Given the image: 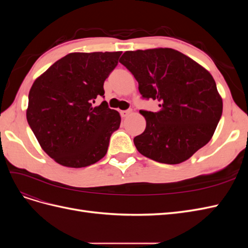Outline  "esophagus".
<instances>
[{
    "instance_id": "obj_1",
    "label": "esophagus",
    "mask_w": 248,
    "mask_h": 248,
    "mask_svg": "<svg viewBox=\"0 0 248 248\" xmlns=\"http://www.w3.org/2000/svg\"><path fill=\"white\" fill-rule=\"evenodd\" d=\"M132 112V110L131 109H127V110H122L121 111V115H122V117L123 118H125V117H127V116H129L130 114Z\"/></svg>"
}]
</instances>
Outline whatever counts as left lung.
<instances>
[{"label":"left lung","instance_id":"left-lung-1","mask_svg":"<svg viewBox=\"0 0 248 248\" xmlns=\"http://www.w3.org/2000/svg\"><path fill=\"white\" fill-rule=\"evenodd\" d=\"M159 110H140L146 129L133 139L138 151L160 163H181L208 144L222 114V99L207 69L168 47L125 51L119 61Z\"/></svg>","mask_w":248,"mask_h":248}]
</instances>
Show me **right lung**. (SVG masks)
I'll return each mask as SVG.
<instances>
[{"instance_id":"add662e5","label":"right lung","mask_w":248,"mask_h":248,"mask_svg":"<svg viewBox=\"0 0 248 248\" xmlns=\"http://www.w3.org/2000/svg\"><path fill=\"white\" fill-rule=\"evenodd\" d=\"M122 51L71 52L37 78L29 93L28 123L57 163L85 168L106 156L120 114L103 101V84Z\"/></svg>"}]
</instances>
